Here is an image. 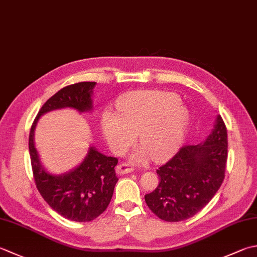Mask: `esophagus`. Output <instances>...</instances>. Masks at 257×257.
I'll return each mask as SVG.
<instances>
[{
	"label": "esophagus",
	"mask_w": 257,
	"mask_h": 257,
	"mask_svg": "<svg viewBox=\"0 0 257 257\" xmlns=\"http://www.w3.org/2000/svg\"><path fill=\"white\" fill-rule=\"evenodd\" d=\"M117 173L120 175H124V174H129V173H133L134 172V167L132 164H128V163H122V164H119L117 166Z\"/></svg>",
	"instance_id": "1"
}]
</instances>
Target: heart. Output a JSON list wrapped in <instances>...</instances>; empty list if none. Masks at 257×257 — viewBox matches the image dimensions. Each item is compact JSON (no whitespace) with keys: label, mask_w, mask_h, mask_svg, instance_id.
Here are the masks:
<instances>
[{"label":"heart","mask_w":257,"mask_h":257,"mask_svg":"<svg viewBox=\"0 0 257 257\" xmlns=\"http://www.w3.org/2000/svg\"><path fill=\"white\" fill-rule=\"evenodd\" d=\"M118 111L107 110L101 118V130L110 147L122 153L134 143L136 135L143 147L134 158L155 160L170 157L187 132L189 111L177 94L163 90L134 91L119 100Z\"/></svg>","instance_id":"b5f03b06"}]
</instances>
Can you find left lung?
I'll use <instances>...</instances> for the list:
<instances>
[{"label":"left lung","instance_id":"8db88e82","mask_svg":"<svg viewBox=\"0 0 257 257\" xmlns=\"http://www.w3.org/2000/svg\"><path fill=\"white\" fill-rule=\"evenodd\" d=\"M227 130L217 115L213 133L203 144L185 145L159 167L160 182L145 196L150 210L166 222H182L197 214L217 193L225 178Z\"/></svg>","mask_w":257,"mask_h":257}]
</instances>
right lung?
I'll use <instances>...</instances> for the list:
<instances>
[{
    "label": "right lung",
    "instance_id": "obj_1",
    "mask_svg": "<svg viewBox=\"0 0 257 257\" xmlns=\"http://www.w3.org/2000/svg\"><path fill=\"white\" fill-rule=\"evenodd\" d=\"M95 82L67 85L47 100L31 125L29 136L30 158L35 186L50 207L73 222L84 223L97 218L107 209L118 182L114 167L118 159L91 147L81 165L68 174L54 176L45 172L34 147V129L45 112L60 108H73L83 112L92 108L91 93Z\"/></svg>",
    "mask_w": 257,
    "mask_h": 257
}]
</instances>
